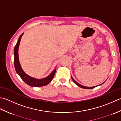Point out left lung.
<instances>
[{
	"mask_svg": "<svg viewBox=\"0 0 121 121\" xmlns=\"http://www.w3.org/2000/svg\"><path fill=\"white\" fill-rule=\"evenodd\" d=\"M71 78H72V79H73V82H74L76 85H77L78 87H81V88H84V89H92V88H95V87H97V86H95V87H85V86H82V85H80L79 83H78L77 82H76V81L73 79L71 77ZM102 84H103V83H102ZM101 84V85H102Z\"/></svg>",
	"mask_w": 121,
	"mask_h": 121,
	"instance_id": "obj_1",
	"label": "left lung"
}]
</instances>
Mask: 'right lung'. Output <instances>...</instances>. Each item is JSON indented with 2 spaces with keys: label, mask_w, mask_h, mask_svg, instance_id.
Segmentation results:
<instances>
[{
  "label": "right lung",
  "mask_w": 121,
  "mask_h": 121,
  "mask_svg": "<svg viewBox=\"0 0 121 121\" xmlns=\"http://www.w3.org/2000/svg\"><path fill=\"white\" fill-rule=\"evenodd\" d=\"M23 33H24L22 34L19 37L18 42H17L14 48V65L16 72L19 75L20 77L24 81V82H25L27 85L31 86V87H42V86H44L48 85L54 77V75H55L56 70V68L47 77L39 79L33 78L27 75L26 73H24V71L23 70L21 67L20 64L19 60L18 50L19 44L20 43L21 39Z\"/></svg>",
  "instance_id": "add662e5"
}]
</instances>
